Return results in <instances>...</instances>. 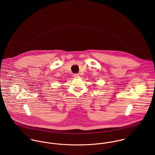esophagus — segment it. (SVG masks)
Returning <instances> with one entry per match:
<instances>
[{"label": "esophagus", "mask_w": 155, "mask_h": 155, "mask_svg": "<svg viewBox=\"0 0 155 155\" xmlns=\"http://www.w3.org/2000/svg\"><path fill=\"white\" fill-rule=\"evenodd\" d=\"M79 74H73V77H74V78H78V77H79Z\"/></svg>", "instance_id": "34e87169"}]
</instances>
